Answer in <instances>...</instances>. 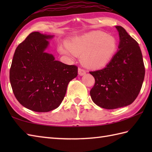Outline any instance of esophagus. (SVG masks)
<instances>
[{"instance_id":"34e87169","label":"esophagus","mask_w":152,"mask_h":152,"mask_svg":"<svg viewBox=\"0 0 152 152\" xmlns=\"http://www.w3.org/2000/svg\"><path fill=\"white\" fill-rule=\"evenodd\" d=\"M86 73V70L84 69H81V68H79V69H78V74H79L80 76L85 75Z\"/></svg>"}]
</instances>
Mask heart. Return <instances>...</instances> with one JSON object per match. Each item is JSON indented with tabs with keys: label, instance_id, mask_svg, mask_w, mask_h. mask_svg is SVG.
<instances>
[{
	"label": "heart",
	"instance_id": "obj_1",
	"mask_svg": "<svg viewBox=\"0 0 152 152\" xmlns=\"http://www.w3.org/2000/svg\"><path fill=\"white\" fill-rule=\"evenodd\" d=\"M117 49L115 38L104 32L93 31L71 39L69 46L61 47V52L75 56L82 54V61L88 66L98 69L104 66Z\"/></svg>",
	"mask_w": 152,
	"mask_h": 152
}]
</instances>
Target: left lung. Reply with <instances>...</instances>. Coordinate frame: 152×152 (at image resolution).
I'll return each instance as SVG.
<instances>
[{"mask_svg":"<svg viewBox=\"0 0 152 152\" xmlns=\"http://www.w3.org/2000/svg\"><path fill=\"white\" fill-rule=\"evenodd\" d=\"M115 28L119 37L117 53L104 69L89 72L95 80L90 91L92 101L108 110L133 103L139 94L145 75L142 55L137 42L124 28Z\"/></svg>","mask_w":152,"mask_h":152,"instance_id":"obj_1","label":"left lung"}]
</instances>
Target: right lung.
I'll list each match as a JSON object with an SVG mask.
<instances>
[{
	"label": "right lung",
	"instance_id": "right-lung-1",
	"mask_svg": "<svg viewBox=\"0 0 152 152\" xmlns=\"http://www.w3.org/2000/svg\"><path fill=\"white\" fill-rule=\"evenodd\" d=\"M53 37L33 32L18 45L10 70L14 94L24 107L47 112L57 108L65 96L68 84L78 76V67L55 60L46 53Z\"/></svg>",
	"mask_w": 152,
	"mask_h": 152
}]
</instances>
